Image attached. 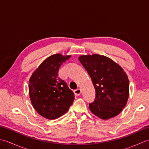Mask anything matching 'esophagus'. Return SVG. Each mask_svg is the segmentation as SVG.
Segmentation results:
<instances>
[{"label": "esophagus", "mask_w": 149, "mask_h": 149, "mask_svg": "<svg viewBox=\"0 0 149 149\" xmlns=\"http://www.w3.org/2000/svg\"><path fill=\"white\" fill-rule=\"evenodd\" d=\"M74 93H75V95H76V96L80 95L81 93V90L79 89H79L75 90L74 91Z\"/></svg>", "instance_id": "esophagus-1"}]
</instances>
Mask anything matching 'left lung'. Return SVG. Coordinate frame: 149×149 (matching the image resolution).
I'll return each instance as SVG.
<instances>
[{
	"label": "left lung",
	"mask_w": 149,
	"mask_h": 149,
	"mask_svg": "<svg viewBox=\"0 0 149 149\" xmlns=\"http://www.w3.org/2000/svg\"><path fill=\"white\" fill-rule=\"evenodd\" d=\"M79 60L95 90V99L89 104L91 113L103 120L118 115L129 97V81L124 70L112 59L96 54L81 56Z\"/></svg>",
	"instance_id": "obj_1"
}]
</instances>
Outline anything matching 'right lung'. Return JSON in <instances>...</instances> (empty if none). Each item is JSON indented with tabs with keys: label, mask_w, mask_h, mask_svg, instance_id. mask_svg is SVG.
Listing matches in <instances>:
<instances>
[{
	"label": "right lung",
	"mask_w": 149,
	"mask_h": 149,
	"mask_svg": "<svg viewBox=\"0 0 149 149\" xmlns=\"http://www.w3.org/2000/svg\"><path fill=\"white\" fill-rule=\"evenodd\" d=\"M70 56L60 54L49 56L29 79L31 103L37 113L47 119H56L64 115L74 102V92L58 77L59 67Z\"/></svg>",
	"instance_id": "obj_1"
}]
</instances>
